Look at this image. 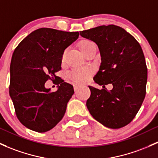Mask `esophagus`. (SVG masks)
<instances>
[{
  "instance_id": "esophagus-1",
  "label": "esophagus",
  "mask_w": 158,
  "mask_h": 158,
  "mask_svg": "<svg viewBox=\"0 0 158 158\" xmlns=\"http://www.w3.org/2000/svg\"><path fill=\"white\" fill-rule=\"evenodd\" d=\"M81 86V84H74V90L77 91V89H79V87H80V86Z\"/></svg>"
}]
</instances>
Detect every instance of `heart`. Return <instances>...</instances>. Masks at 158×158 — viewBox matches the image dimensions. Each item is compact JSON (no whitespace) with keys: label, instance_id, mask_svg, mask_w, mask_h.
Returning a JSON list of instances; mask_svg holds the SVG:
<instances>
[{"label":"heart","instance_id":"obj_1","mask_svg":"<svg viewBox=\"0 0 158 158\" xmlns=\"http://www.w3.org/2000/svg\"><path fill=\"white\" fill-rule=\"evenodd\" d=\"M93 42L88 40H84L79 43V49L83 54L86 50L93 44ZM92 70L89 68H83V69H74L70 73V77L74 81L78 83H82L86 81L92 74Z\"/></svg>","mask_w":158,"mask_h":158}]
</instances>
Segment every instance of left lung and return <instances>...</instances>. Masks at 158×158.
Masks as SVG:
<instances>
[{"mask_svg": "<svg viewBox=\"0 0 158 158\" xmlns=\"http://www.w3.org/2000/svg\"><path fill=\"white\" fill-rule=\"evenodd\" d=\"M99 47L101 65L93 80L102 89L89 86L86 107L105 127L119 129L130 123L145 96L148 71L143 51L133 36L121 27L101 25L80 31ZM108 83L113 89L108 91Z\"/></svg>", "mask_w": 158, "mask_h": 158, "instance_id": "8db88e82", "label": "left lung"}]
</instances>
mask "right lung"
Segmentation results:
<instances>
[{"label": "right lung", "instance_id": "right-lung-1", "mask_svg": "<svg viewBox=\"0 0 158 158\" xmlns=\"http://www.w3.org/2000/svg\"><path fill=\"white\" fill-rule=\"evenodd\" d=\"M78 37V31L41 28L29 34L15 49L9 92L16 116L27 128L44 133L63 118L74 89L72 84L58 79L56 73L61 70L65 50ZM48 79L57 81L56 92L45 87Z\"/></svg>", "mask_w": 158, "mask_h": 158}]
</instances>
